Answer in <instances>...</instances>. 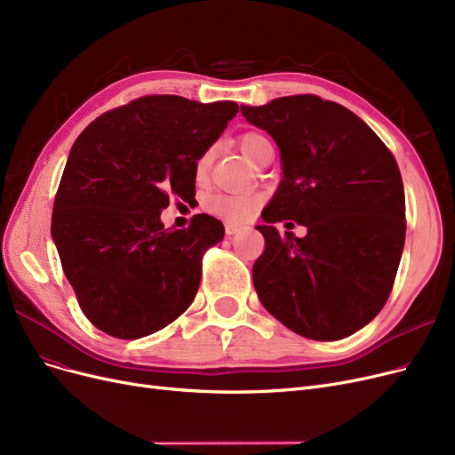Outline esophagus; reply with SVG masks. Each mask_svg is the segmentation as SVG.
Listing matches in <instances>:
<instances>
[{
    "label": "esophagus",
    "mask_w": 455,
    "mask_h": 455,
    "mask_svg": "<svg viewBox=\"0 0 455 455\" xmlns=\"http://www.w3.org/2000/svg\"><path fill=\"white\" fill-rule=\"evenodd\" d=\"M243 227L242 225H238V223H225V232L228 234V236H232V234H236V232H240Z\"/></svg>",
    "instance_id": "esophagus-1"
}]
</instances>
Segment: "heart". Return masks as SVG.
Masks as SVG:
<instances>
[{
	"instance_id": "heart-1",
	"label": "heart",
	"mask_w": 455,
	"mask_h": 455,
	"mask_svg": "<svg viewBox=\"0 0 455 455\" xmlns=\"http://www.w3.org/2000/svg\"><path fill=\"white\" fill-rule=\"evenodd\" d=\"M238 146L242 149V154L251 163H255L264 149L272 148V142L267 140V137H264L262 132L249 131V132H243L238 139ZM212 157H213L212 148L202 151V154L198 156V159L195 163L196 180H202L208 174ZM259 206H260V196H257V195H213L206 202V208L212 213L227 219V221H230V223H240V221H245V219H249V217H253L255 212L259 210Z\"/></svg>"
}]
</instances>
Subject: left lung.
<instances>
[{
    "instance_id": "1",
    "label": "left lung",
    "mask_w": 455,
    "mask_h": 455,
    "mask_svg": "<svg viewBox=\"0 0 455 455\" xmlns=\"http://www.w3.org/2000/svg\"><path fill=\"white\" fill-rule=\"evenodd\" d=\"M242 114L277 142L283 180L259 225L255 291L289 330L338 341L388 299L405 245V191L392 151L348 108L318 95L274 99ZM284 218L308 234L281 237Z\"/></svg>"
}]
</instances>
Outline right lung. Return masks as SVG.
I'll list each match as a JSON object with an SVG mask.
<instances>
[{
  "mask_svg": "<svg viewBox=\"0 0 455 455\" xmlns=\"http://www.w3.org/2000/svg\"><path fill=\"white\" fill-rule=\"evenodd\" d=\"M240 107L146 95L99 116L75 140L60 181L52 238L88 321L117 339L163 330L191 306L202 257L225 227L198 213L171 230V196H195V163Z\"/></svg>",
  "mask_w": 455,
  "mask_h": 455,
  "instance_id": "obj_1",
  "label": "right lung"
}]
</instances>
